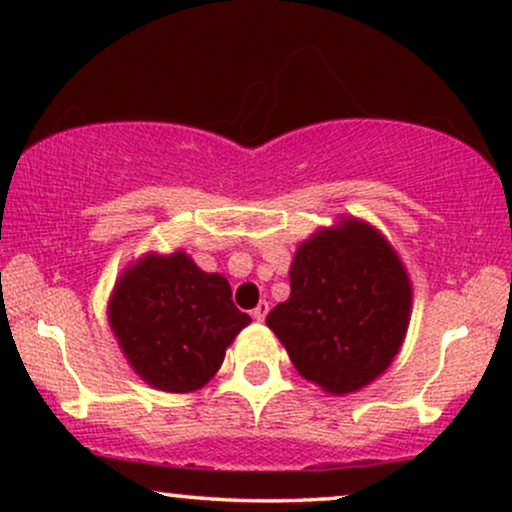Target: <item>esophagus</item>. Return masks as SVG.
<instances>
[{
  "instance_id": "1",
  "label": "esophagus",
  "mask_w": 512,
  "mask_h": 512,
  "mask_svg": "<svg viewBox=\"0 0 512 512\" xmlns=\"http://www.w3.org/2000/svg\"><path fill=\"white\" fill-rule=\"evenodd\" d=\"M267 313H269V303L267 301H260V303H257V308L252 310V317H255L257 322H264V317H267Z\"/></svg>"
}]
</instances>
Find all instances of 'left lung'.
Listing matches in <instances>:
<instances>
[{"label":"left lung","instance_id":"8db88e82","mask_svg":"<svg viewBox=\"0 0 512 512\" xmlns=\"http://www.w3.org/2000/svg\"><path fill=\"white\" fill-rule=\"evenodd\" d=\"M289 279V301L267 315V327L308 383L346 397L392 366L414 291L378 228L354 216L317 228L298 245Z\"/></svg>","mask_w":512,"mask_h":512}]
</instances>
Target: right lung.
<instances>
[{
    "label": "right lung",
    "mask_w": 512,
    "mask_h": 512,
    "mask_svg": "<svg viewBox=\"0 0 512 512\" xmlns=\"http://www.w3.org/2000/svg\"><path fill=\"white\" fill-rule=\"evenodd\" d=\"M108 322L134 373L163 392H195L221 368L250 315L226 276L199 269L185 250L146 252L117 276Z\"/></svg>",
    "instance_id": "obj_1"
}]
</instances>
